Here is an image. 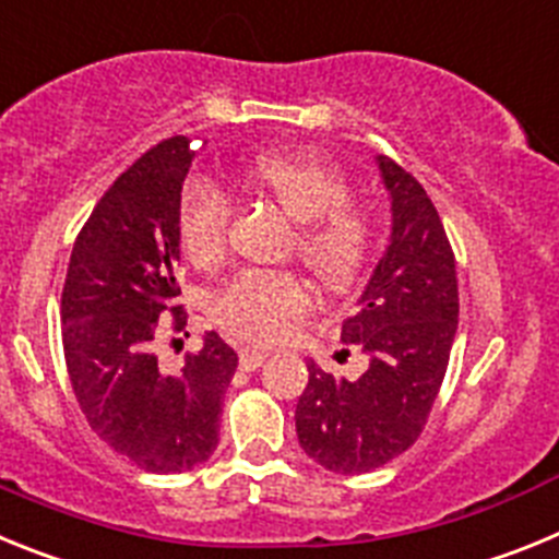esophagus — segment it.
Masks as SVG:
<instances>
[{
    "label": "esophagus",
    "instance_id": "1",
    "mask_svg": "<svg viewBox=\"0 0 559 559\" xmlns=\"http://www.w3.org/2000/svg\"><path fill=\"white\" fill-rule=\"evenodd\" d=\"M265 358H269V353H265V349H254V347L240 349V369H246V372H254V369L263 367Z\"/></svg>",
    "mask_w": 559,
    "mask_h": 559
}]
</instances>
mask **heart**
Returning <instances> with one entry per match:
<instances>
[{
  "label": "heart",
  "instance_id": "heart-1",
  "mask_svg": "<svg viewBox=\"0 0 559 559\" xmlns=\"http://www.w3.org/2000/svg\"><path fill=\"white\" fill-rule=\"evenodd\" d=\"M246 173L257 190L269 192L299 221V257L313 274L333 288L347 285L372 243V218L364 206L347 201V176L330 162L294 153H263ZM229 218V199L215 185L195 181L185 192L179 231L192 263L221 260ZM308 305L310 288L290 271H240L212 299V316L243 338L274 341Z\"/></svg>",
  "mask_w": 559,
  "mask_h": 559
}]
</instances>
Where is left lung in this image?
<instances>
[{
  "label": "left lung",
  "instance_id": "1",
  "mask_svg": "<svg viewBox=\"0 0 559 559\" xmlns=\"http://www.w3.org/2000/svg\"><path fill=\"white\" fill-rule=\"evenodd\" d=\"M392 199V237L341 341L369 358L360 378H333L308 360L296 403L299 445L324 471L369 473L426 428L459 324L456 260L437 206L412 173L378 156Z\"/></svg>",
  "mask_w": 559,
  "mask_h": 559
}]
</instances>
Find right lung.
<instances>
[{"mask_svg":"<svg viewBox=\"0 0 559 559\" xmlns=\"http://www.w3.org/2000/svg\"><path fill=\"white\" fill-rule=\"evenodd\" d=\"M187 136L153 145L106 190L83 224L61 294L63 358L88 426L147 473H185L218 448L237 353L215 330L179 372L156 358L165 316L185 330L181 187L195 159Z\"/></svg>","mask_w":559,"mask_h":559,"instance_id":"1","label":"right lung"}]
</instances>
